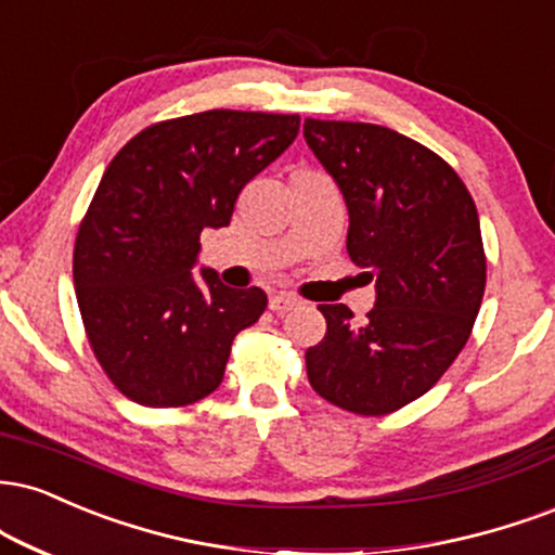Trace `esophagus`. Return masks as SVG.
Wrapping results in <instances>:
<instances>
[{"mask_svg": "<svg viewBox=\"0 0 555 555\" xmlns=\"http://www.w3.org/2000/svg\"><path fill=\"white\" fill-rule=\"evenodd\" d=\"M299 302H297V297H292V295H273L271 299H269V307L273 312H279V315H284V312H289V310H295Z\"/></svg>", "mask_w": 555, "mask_h": 555, "instance_id": "esophagus-1", "label": "esophagus"}]
</instances>
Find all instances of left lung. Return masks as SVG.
Listing matches in <instances>:
<instances>
[{
  "label": "left lung",
  "mask_w": 555,
  "mask_h": 555,
  "mask_svg": "<svg viewBox=\"0 0 555 555\" xmlns=\"http://www.w3.org/2000/svg\"><path fill=\"white\" fill-rule=\"evenodd\" d=\"M305 142L344 193L346 250L377 292L362 325L320 305L328 331L307 377L338 409L385 416L431 390L470 338L486 289L476 204L442 157L385 126L307 118Z\"/></svg>",
  "instance_id": "1"
}]
</instances>
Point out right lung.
<instances>
[{
  "instance_id": "add662e5",
  "label": "right lung",
  "mask_w": 555,
  "mask_h": 555,
  "mask_svg": "<svg viewBox=\"0 0 555 555\" xmlns=\"http://www.w3.org/2000/svg\"><path fill=\"white\" fill-rule=\"evenodd\" d=\"M299 116L204 111L146 126L111 159L75 243L87 341L111 383L150 409L191 405L222 383L235 336L266 292L204 269L206 227H227L245 183L295 142Z\"/></svg>"
}]
</instances>
